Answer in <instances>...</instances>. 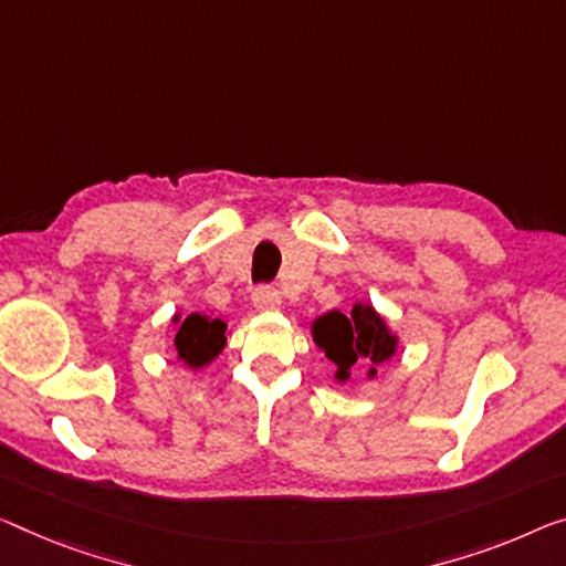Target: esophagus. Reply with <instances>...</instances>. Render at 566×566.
<instances>
[{"mask_svg": "<svg viewBox=\"0 0 566 566\" xmlns=\"http://www.w3.org/2000/svg\"><path fill=\"white\" fill-rule=\"evenodd\" d=\"M253 306L258 311H273L281 306V293L271 289V285H260V289H255L253 293Z\"/></svg>", "mask_w": 566, "mask_h": 566, "instance_id": "esophagus-1", "label": "esophagus"}]
</instances>
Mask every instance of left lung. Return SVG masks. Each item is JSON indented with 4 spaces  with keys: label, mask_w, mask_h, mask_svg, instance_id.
<instances>
[{
    "label": "left lung",
    "mask_w": 566,
    "mask_h": 566,
    "mask_svg": "<svg viewBox=\"0 0 566 566\" xmlns=\"http://www.w3.org/2000/svg\"><path fill=\"white\" fill-rule=\"evenodd\" d=\"M311 336L334 361L338 385L352 379L354 367H367V377L374 379L381 364L392 359L399 349V336L369 301H356L349 316L342 311H328L313 318Z\"/></svg>",
    "instance_id": "obj_1"
}]
</instances>
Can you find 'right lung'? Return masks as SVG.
I'll list each match as a JSON object with an SVG mask.
<instances>
[{"label": "right lung", "instance_id": "right-lung-1", "mask_svg": "<svg viewBox=\"0 0 566 566\" xmlns=\"http://www.w3.org/2000/svg\"><path fill=\"white\" fill-rule=\"evenodd\" d=\"M171 352L177 354V361L192 371L210 367L228 346V324L205 313L181 316V311H177L171 316Z\"/></svg>", "mask_w": 566, "mask_h": 566}]
</instances>
